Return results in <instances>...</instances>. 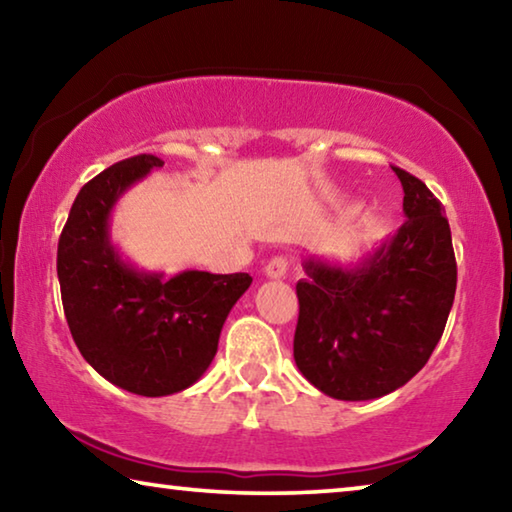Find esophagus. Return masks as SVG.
Wrapping results in <instances>:
<instances>
[{
	"instance_id": "esophagus-1",
	"label": "esophagus",
	"mask_w": 512,
	"mask_h": 512,
	"mask_svg": "<svg viewBox=\"0 0 512 512\" xmlns=\"http://www.w3.org/2000/svg\"><path fill=\"white\" fill-rule=\"evenodd\" d=\"M287 268H289V259L282 255H275L273 259H268V264L264 266V273L266 277H271V280H280V277L287 275Z\"/></svg>"
}]
</instances>
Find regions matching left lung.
I'll list each match as a JSON object with an SVG mask.
<instances>
[{"label": "left lung", "instance_id": "obj_1", "mask_svg": "<svg viewBox=\"0 0 512 512\" xmlns=\"http://www.w3.org/2000/svg\"><path fill=\"white\" fill-rule=\"evenodd\" d=\"M406 221L352 264L305 257L293 359L334 400L366 402L397 391L429 361L456 293L445 210L427 185L395 169Z\"/></svg>", "mask_w": 512, "mask_h": 512}]
</instances>
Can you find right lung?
Returning <instances> with one entry per match:
<instances>
[{"instance_id":"right-lung-1","label":"right lung","mask_w":512,"mask_h":512,"mask_svg":"<svg viewBox=\"0 0 512 512\" xmlns=\"http://www.w3.org/2000/svg\"><path fill=\"white\" fill-rule=\"evenodd\" d=\"M135 155L101 171L69 210L58 241L63 309L83 359L110 384L144 397L185 391L205 375L225 318L248 291V273L144 271L110 237L112 210L162 167Z\"/></svg>"}]
</instances>
